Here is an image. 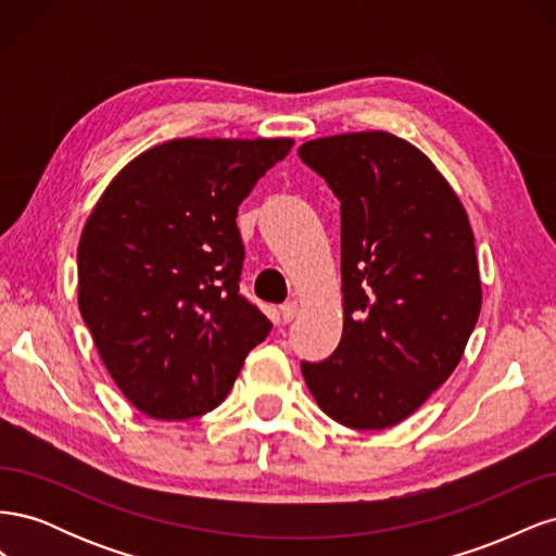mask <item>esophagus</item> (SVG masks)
I'll return each instance as SVG.
<instances>
[{
	"instance_id": "34e87169",
	"label": "esophagus",
	"mask_w": 556,
	"mask_h": 556,
	"mask_svg": "<svg viewBox=\"0 0 556 556\" xmlns=\"http://www.w3.org/2000/svg\"><path fill=\"white\" fill-rule=\"evenodd\" d=\"M296 313H299L296 301H288V304L280 306V319H282V323H292V319L296 317Z\"/></svg>"
}]
</instances>
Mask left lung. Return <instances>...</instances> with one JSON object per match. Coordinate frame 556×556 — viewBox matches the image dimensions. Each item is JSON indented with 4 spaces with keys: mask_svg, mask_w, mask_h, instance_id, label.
Returning <instances> with one entry per match:
<instances>
[{
    "mask_svg": "<svg viewBox=\"0 0 556 556\" xmlns=\"http://www.w3.org/2000/svg\"><path fill=\"white\" fill-rule=\"evenodd\" d=\"M299 157L341 201L343 282L341 343L301 374L336 422L394 427L452 376L478 323L473 229L433 162L390 131L313 139Z\"/></svg>",
    "mask_w": 556,
    "mask_h": 556,
    "instance_id": "obj_1",
    "label": "left lung"
}]
</instances>
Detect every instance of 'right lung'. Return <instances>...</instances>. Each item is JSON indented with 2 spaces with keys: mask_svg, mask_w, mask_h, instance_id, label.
I'll list each match as a JSON object with an SVG mask.
<instances>
[{
  "mask_svg": "<svg viewBox=\"0 0 556 556\" xmlns=\"http://www.w3.org/2000/svg\"><path fill=\"white\" fill-rule=\"evenodd\" d=\"M292 139H174L117 174L78 243V308L134 408L220 406L271 323L239 294L241 201Z\"/></svg>",
  "mask_w": 556,
  "mask_h": 556,
  "instance_id": "obj_1",
  "label": "right lung"
}]
</instances>
